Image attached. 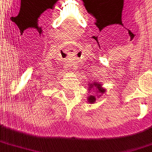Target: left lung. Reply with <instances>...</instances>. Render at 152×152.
<instances>
[{
  "label": "left lung",
  "mask_w": 152,
  "mask_h": 152,
  "mask_svg": "<svg viewBox=\"0 0 152 152\" xmlns=\"http://www.w3.org/2000/svg\"><path fill=\"white\" fill-rule=\"evenodd\" d=\"M94 87H96V89H97V92L96 93V94H98V93H100V94H104V92H105V90H104V88L102 87V85L100 84V83H95L94 82V83H92V84H90V90L91 88H94ZM95 89V88H94ZM88 102L90 103V104H94L95 102H96V96H89V98H88Z\"/></svg>",
  "instance_id": "obj_1"
}]
</instances>
